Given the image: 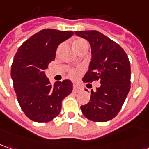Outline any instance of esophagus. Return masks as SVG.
<instances>
[{
    "label": "esophagus",
    "mask_w": 149,
    "mask_h": 149,
    "mask_svg": "<svg viewBox=\"0 0 149 149\" xmlns=\"http://www.w3.org/2000/svg\"><path fill=\"white\" fill-rule=\"evenodd\" d=\"M80 91V88L77 86H76V85H74L73 86V91L74 92H78Z\"/></svg>",
    "instance_id": "1"
}]
</instances>
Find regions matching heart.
Instances as JSON below:
<instances>
[{"mask_svg": "<svg viewBox=\"0 0 149 149\" xmlns=\"http://www.w3.org/2000/svg\"><path fill=\"white\" fill-rule=\"evenodd\" d=\"M85 44H87L86 43V41L84 40V39H76L74 42H73V48L75 49V50L77 51V49H79L81 46H82V45H85ZM62 46H63V44H60L58 46V51H59L61 48H62ZM68 75H69L70 77H72V78H75V77H77V75H78V71L76 69H71L69 70V72H68Z\"/></svg>", "mask_w": 149, "mask_h": 149, "instance_id": "b5f03b06", "label": "heart"}]
</instances>
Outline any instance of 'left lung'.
I'll list each match as a JSON object with an SVG mask.
<instances>
[{
	"instance_id": "obj_1",
	"label": "left lung",
	"mask_w": 149,
	"mask_h": 149,
	"mask_svg": "<svg viewBox=\"0 0 149 149\" xmlns=\"http://www.w3.org/2000/svg\"><path fill=\"white\" fill-rule=\"evenodd\" d=\"M91 45V60L83 81H99L100 87L91 91V98L81 110L94 122H105L120 112L130 90V63L120 45L96 30L76 31ZM89 85V84H87Z\"/></svg>"
}]
</instances>
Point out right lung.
I'll return each instance as SVG.
<instances>
[{
    "label": "right lung",
    "mask_w": 149,
    "mask_h": 149,
    "mask_svg": "<svg viewBox=\"0 0 149 149\" xmlns=\"http://www.w3.org/2000/svg\"><path fill=\"white\" fill-rule=\"evenodd\" d=\"M73 33L44 29L24 41L15 55L10 72L14 89L20 108L31 120H52L59 115L63 100L72 91L70 80L52 86L44 71L55 59L58 44Z\"/></svg>",
    "instance_id": "obj_1"
}]
</instances>
